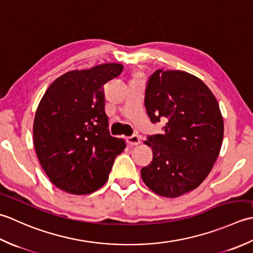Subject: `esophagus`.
<instances>
[{
	"instance_id": "obj_1",
	"label": "esophagus",
	"mask_w": 253,
	"mask_h": 253,
	"mask_svg": "<svg viewBox=\"0 0 253 253\" xmlns=\"http://www.w3.org/2000/svg\"><path fill=\"white\" fill-rule=\"evenodd\" d=\"M126 143H127L130 146H136V145H138V144L141 143L140 136L136 135V134H134V135H132V136H128V137L126 138Z\"/></svg>"
}]
</instances>
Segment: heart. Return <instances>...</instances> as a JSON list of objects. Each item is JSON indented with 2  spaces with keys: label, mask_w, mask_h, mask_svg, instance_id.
I'll return each instance as SVG.
<instances>
[{
  "label": "heart",
  "mask_w": 253,
  "mask_h": 253,
  "mask_svg": "<svg viewBox=\"0 0 253 253\" xmlns=\"http://www.w3.org/2000/svg\"><path fill=\"white\" fill-rule=\"evenodd\" d=\"M133 77L134 79H140V73H134Z\"/></svg>",
  "instance_id": "obj_1"
}]
</instances>
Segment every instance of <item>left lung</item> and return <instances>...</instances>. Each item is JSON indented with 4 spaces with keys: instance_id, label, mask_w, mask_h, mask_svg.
Here are the masks:
<instances>
[{
    "instance_id": "1",
    "label": "left lung",
    "mask_w": 253,
    "mask_h": 253,
    "mask_svg": "<svg viewBox=\"0 0 253 253\" xmlns=\"http://www.w3.org/2000/svg\"><path fill=\"white\" fill-rule=\"evenodd\" d=\"M145 109L163 134L147 137L153 161L142 168L144 183L158 195L177 198L209 176L219 155L224 121L213 92L184 71L157 70L148 79Z\"/></svg>"
}]
</instances>
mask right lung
Masks as SVG:
<instances>
[{"label": "right lung", "mask_w": 253, "mask_h": 253, "mask_svg": "<svg viewBox=\"0 0 253 253\" xmlns=\"http://www.w3.org/2000/svg\"><path fill=\"white\" fill-rule=\"evenodd\" d=\"M123 65L106 63L58 77L38 105L34 144L41 167L55 187L88 194L106 183L116 157L126 148L110 135L104 86Z\"/></svg>", "instance_id": "right-lung-1"}]
</instances>
